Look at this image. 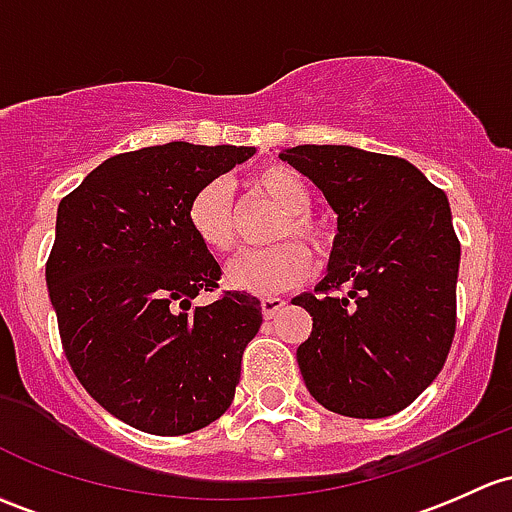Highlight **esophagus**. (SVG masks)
<instances>
[{"mask_svg": "<svg viewBox=\"0 0 512 512\" xmlns=\"http://www.w3.org/2000/svg\"><path fill=\"white\" fill-rule=\"evenodd\" d=\"M284 306H287V301L284 299L267 297V299H262V314H265V319H274V316H277Z\"/></svg>", "mask_w": 512, "mask_h": 512, "instance_id": "obj_1", "label": "esophagus"}]
</instances>
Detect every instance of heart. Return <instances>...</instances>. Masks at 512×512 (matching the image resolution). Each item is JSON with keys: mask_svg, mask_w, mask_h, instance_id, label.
Returning <instances> with one entry per match:
<instances>
[{"mask_svg": "<svg viewBox=\"0 0 512 512\" xmlns=\"http://www.w3.org/2000/svg\"><path fill=\"white\" fill-rule=\"evenodd\" d=\"M252 196L270 203L282 211V220L274 225L272 242H282L270 250L252 252L240 257L228 267V284L240 292L257 294V297H274L287 289L299 287L311 272V257L301 240L316 255H326L331 247V233L321 220L309 213L311 191L306 181L294 169L282 164H270L257 169L247 181ZM188 225L193 235L215 255H233L240 245L238 213H235L230 193L220 181L206 184L193 193L188 203Z\"/></svg>", "mask_w": 512, "mask_h": 512, "instance_id": "obj_1", "label": "heart"}]
</instances>
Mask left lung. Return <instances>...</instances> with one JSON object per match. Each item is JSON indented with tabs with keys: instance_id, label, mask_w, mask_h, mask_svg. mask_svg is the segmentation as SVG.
<instances>
[{
	"instance_id": "left-lung-1",
	"label": "left lung",
	"mask_w": 512,
	"mask_h": 512,
	"mask_svg": "<svg viewBox=\"0 0 512 512\" xmlns=\"http://www.w3.org/2000/svg\"><path fill=\"white\" fill-rule=\"evenodd\" d=\"M279 157L338 215L319 297L292 299L314 319L297 348L301 378L343 417L397 414L434 383L454 341L461 245L446 193L410 161L346 144Z\"/></svg>"
}]
</instances>
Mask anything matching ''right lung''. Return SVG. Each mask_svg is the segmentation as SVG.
Returning a JSON list of instances; mask_svg holds the SVG:
<instances>
[{
    "label": "right lung",
    "mask_w": 512,
    "mask_h": 512,
    "mask_svg": "<svg viewBox=\"0 0 512 512\" xmlns=\"http://www.w3.org/2000/svg\"><path fill=\"white\" fill-rule=\"evenodd\" d=\"M252 147L169 142L117 154L58 206L46 284L75 378L117 419L159 437L208 427L230 407L260 301L223 292L188 225L193 193Z\"/></svg>",
    "instance_id": "obj_1"
}]
</instances>
